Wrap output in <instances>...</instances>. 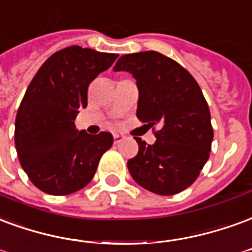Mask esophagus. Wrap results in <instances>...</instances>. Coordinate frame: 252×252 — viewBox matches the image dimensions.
<instances>
[{"label":"esophagus","mask_w":252,"mask_h":252,"mask_svg":"<svg viewBox=\"0 0 252 252\" xmlns=\"http://www.w3.org/2000/svg\"><path fill=\"white\" fill-rule=\"evenodd\" d=\"M122 139H124V135H122V134H114V142H115V144H119Z\"/></svg>","instance_id":"1"}]
</instances>
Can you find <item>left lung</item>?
Instances as JSON below:
<instances>
[{
  "instance_id": "left-lung-1",
  "label": "left lung",
  "mask_w": 252,
  "mask_h": 252,
  "mask_svg": "<svg viewBox=\"0 0 252 252\" xmlns=\"http://www.w3.org/2000/svg\"><path fill=\"white\" fill-rule=\"evenodd\" d=\"M114 71L133 75L139 93L137 117L149 127H159L153 145L135 137L138 153L127 161L134 181L161 196L190 187L208 161L214 139L211 113L197 82L156 51L124 55Z\"/></svg>"
}]
</instances>
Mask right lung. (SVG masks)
I'll use <instances>...</instances> for the list:
<instances>
[{"label": "right lung", "mask_w": 252, "mask_h": 252, "mask_svg": "<svg viewBox=\"0 0 252 252\" xmlns=\"http://www.w3.org/2000/svg\"><path fill=\"white\" fill-rule=\"evenodd\" d=\"M117 58L71 45L47 59L32 79L18 107L14 144L21 166L40 190L64 196L84 188L111 148V134L79 131L75 118L87 107L90 83Z\"/></svg>", "instance_id": "obj_1"}]
</instances>
